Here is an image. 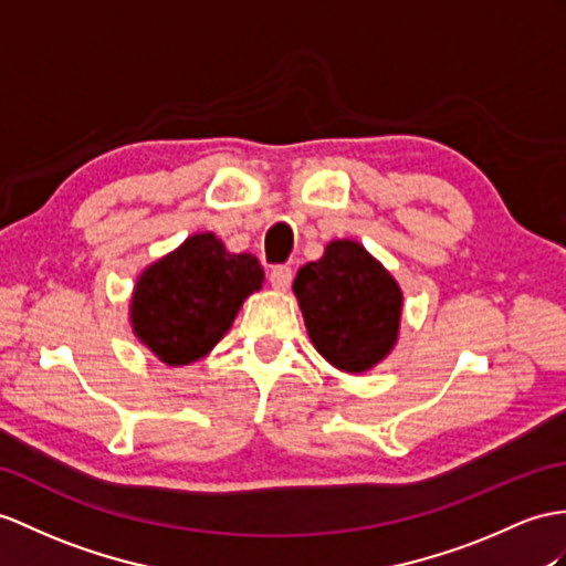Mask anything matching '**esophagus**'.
Masks as SVG:
<instances>
[{"instance_id": "34e87169", "label": "esophagus", "mask_w": 566, "mask_h": 566, "mask_svg": "<svg viewBox=\"0 0 566 566\" xmlns=\"http://www.w3.org/2000/svg\"><path fill=\"white\" fill-rule=\"evenodd\" d=\"M269 281H271L275 291H287V287H291V283H293V269L285 266V264L273 266L271 273H269Z\"/></svg>"}]
</instances>
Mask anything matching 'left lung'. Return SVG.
<instances>
[{"mask_svg": "<svg viewBox=\"0 0 566 566\" xmlns=\"http://www.w3.org/2000/svg\"><path fill=\"white\" fill-rule=\"evenodd\" d=\"M307 334L343 371H365L389 355L398 336L401 287L363 244L336 240L293 283Z\"/></svg>", "mask_w": 566, "mask_h": 566, "instance_id": "1", "label": "left lung"}]
</instances>
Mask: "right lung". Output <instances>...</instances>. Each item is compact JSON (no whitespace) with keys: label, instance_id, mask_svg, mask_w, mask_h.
I'll list each match as a JSON object with an SVG mask.
<instances>
[{"label":"right lung","instance_id":"1","mask_svg":"<svg viewBox=\"0 0 566 566\" xmlns=\"http://www.w3.org/2000/svg\"><path fill=\"white\" fill-rule=\"evenodd\" d=\"M261 283L256 256L230 254L201 232L142 273L132 297L134 331L163 363H195L226 336Z\"/></svg>","mask_w":566,"mask_h":566}]
</instances>
